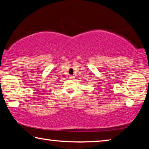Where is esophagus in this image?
I'll list each match as a JSON object with an SVG mask.
<instances>
[{
  "label": "esophagus",
  "mask_w": 149,
  "mask_h": 149,
  "mask_svg": "<svg viewBox=\"0 0 149 149\" xmlns=\"http://www.w3.org/2000/svg\"><path fill=\"white\" fill-rule=\"evenodd\" d=\"M74 76H73V75H69V79H74Z\"/></svg>",
  "instance_id": "obj_1"
}]
</instances>
